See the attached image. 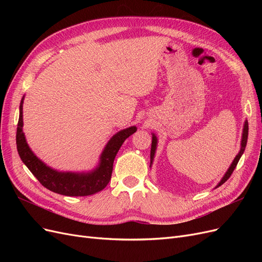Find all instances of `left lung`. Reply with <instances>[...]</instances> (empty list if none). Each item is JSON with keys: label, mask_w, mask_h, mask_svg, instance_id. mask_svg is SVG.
Wrapping results in <instances>:
<instances>
[{"label": "left lung", "mask_w": 262, "mask_h": 262, "mask_svg": "<svg viewBox=\"0 0 262 262\" xmlns=\"http://www.w3.org/2000/svg\"><path fill=\"white\" fill-rule=\"evenodd\" d=\"M247 139H248V121L246 120L245 123H244V128H243V136H242V141H241V149L238 154L236 155V157L234 158L233 163L231 164V166H229L227 171L225 172V175L223 176V178L221 179V181L217 184V187L222 186L224 184V182L231 177V175L233 173L234 169L236 168L237 164H238V161L239 158L242 157V155L244 154V150H245V147H246V144H247ZM156 147H157V138L154 133H152V146H150V164H149V167H152V164H153V161H154V156H155V153H156Z\"/></svg>", "instance_id": "8db88e82"}]
</instances>
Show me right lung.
<instances>
[{"label": "right lung", "instance_id": "right-lung-1", "mask_svg": "<svg viewBox=\"0 0 262 262\" xmlns=\"http://www.w3.org/2000/svg\"><path fill=\"white\" fill-rule=\"evenodd\" d=\"M23 104L24 96L19 105V118L16 132V145L20 160L43 187L49 189L50 191L63 195L85 196L101 191L112 178L114 161L119 148L138 129L136 125H132L130 128L117 132L102 149L98 165L93 170L86 172L59 171L49 167L30 149L25 133L23 132Z\"/></svg>", "mask_w": 262, "mask_h": 262}]
</instances>
